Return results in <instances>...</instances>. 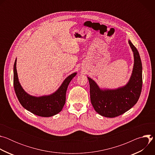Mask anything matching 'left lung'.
I'll use <instances>...</instances> for the list:
<instances>
[{"instance_id": "left-lung-1", "label": "left lung", "mask_w": 155, "mask_h": 155, "mask_svg": "<svg viewBox=\"0 0 155 155\" xmlns=\"http://www.w3.org/2000/svg\"><path fill=\"white\" fill-rule=\"evenodd\" d=\"M134 53L133 71L128 83L117 90H101L97 84L87 77L90 86V99L96 111L101 115L114 118L121 115L133 107L138 101L142 87V66L139 53L129 40Z\"/></svg>"}]
</instances>
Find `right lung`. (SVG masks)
Masks as SVG:
<instances>
[{
    "label": "right lung",
    "instance_id": "obj_1",
    "mask_svg": "<svg viewBox=\"0 0 155 155\" xmlns=\"http://www.w3.org/2000/svg\"><path fill=\"white\" fill-rule=\"evenodd\" d=\"M16 65V59L13 68V86L21 105L31 113L42 117H52L60 112L65 103V94L68 85L77 73L69 75L64 81L58 91L53 94L37 97L27 94L22 88L18 81Z\"/></svg>",
    "mask_w": 155,
    "mask_h": 155
}]
</instances>
